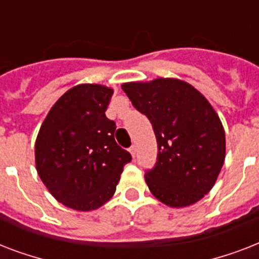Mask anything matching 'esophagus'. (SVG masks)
<instances>
[{
	"mask_svg": "<svg viewBox=\"0 0 259 259\" xmlns=\"http://www.w3.org/2000/svg\"><path fill=\"white\" fill-rule=\"evenodd\" d=\"M129 152H130V154H132V156H133V157H134V156H136V146H130V148H129Z\"/></svg>",
	"mask_w": 259,
	"mask_h": 259,
	"instance_id": "esophagus-1",
	"label": "esophagus"
}]
</instances>
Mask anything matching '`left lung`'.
<instances>
[{"mask_svg": "<svg viewBox=\"0 0 259 259\" xmlns=\"http://www.w3.org/2000/svg\"><path fill=\"white\" fill-rule=\"evenodd\" d=\"M153 126L157 162L145 173L149 191L173 208L195 204L215 184L226 158V134L207 98L176 78L122 84Z\"/></svg>", "mask_w": 259, "mask_h": 259, "instance_id": "obj_1", "label": "left lung"}]
</instances>
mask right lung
Wrapping results in <instances>:
<instances>
[{
  "label": "right lung",
  "instance_id": "right-lung-1",
  "mask_svg": "<svg viewBox=\"0 0 259 259\" xmlns=\"http://www.w3.org/2000/svg\"><path fill=\"white\" fill-rule=\"evenodd\" d=\"M114 90L83 83L59 98L47 114L34 144L38 176L68 208L93 211L113 197L127 150L114 140L115 122L106 117Z\"/></svg>",
  "mask_w": 259,
  "mask_h": 259
}]
</instances>
